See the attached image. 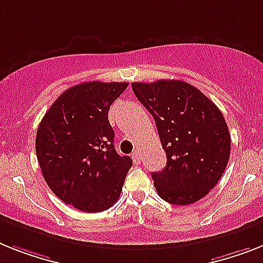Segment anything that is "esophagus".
Instances as JSON below:
<instances>
[{
	"label": "esophagus",
	"mask_w": 263,
	"mask_h": 263,
	"mask_svg": "<svg viewBox=\"0 0 263 263\" xmlns=\"http://www.w3.org/2000/svg\"><path fill=\"white\" fill-rule=\"evenodd\" d=\"M132 160H134V163H136V164H140V162H142V154H140L139 149H135V151H134V154H132Z\"/></svg>",
	"instance_id": "1"
}]
</instances>
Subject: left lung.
Instances as JSON below:
<instances>
[{"label": "left lung", "mask_w": 263, "mask_h": 263, "mask_svg": "<svg viewBox=\"0 0 263 263\" xmlns=\"http://www.w3.org/2000/svg\"><path fill=\"white\" fill-rule=\"evenodd\" d=\"M134 93L156 123L167 155L152 173L159 196L186 206L210 193L230 158V132L222 112L191 84L180 80L132 83Z\"/></svg>", "instance_id": "left-lung-1"}]
</instances>
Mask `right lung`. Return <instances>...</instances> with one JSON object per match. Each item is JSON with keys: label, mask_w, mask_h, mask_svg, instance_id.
Here are the masks:
<instances>
[{"label": "right lung", "mask_w": 263, "mask_h": 263, "mask_svg": "<svg viewBox=\"0 0 263 263\" xmlns=\"http://www.w3.org/2000/svg\"><path fill=\"white\" fill-rule=\"evenodd\" d=\"M128 83L77 84L59 96L39 125L36 154L46 184L64 203L100 213L119 199L129 156L114 147L108 111Z\"/></svg>", "instance_id": "1"}]
</instances>
